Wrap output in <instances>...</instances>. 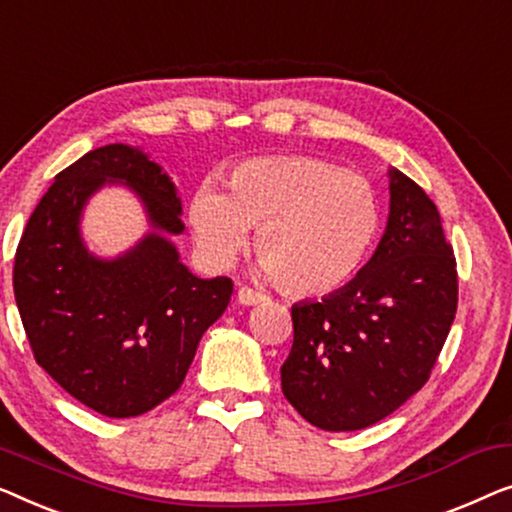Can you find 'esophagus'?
Segmentation results:
<instances>
[{
  "mask_svg": "<svg viewBox=\"0 0 512 512\" xmlns=\"http://www.w3.org/2000/svg\"><path fill=\"white\" fill-rule=\"evenodd\" d=\"M236 301H239L241 306H257L264 301V294L250 290V287H239V292H236Z\"/></svg>",
  "mask_w": 512,
  "mask_h": 512,
  "instance_id": "esophagus-1",
  "label": "esophagus"
}]
</instances>
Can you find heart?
Instances as JSON below:
<instances>
[{
    "label": "heart",
    "instance_id": "obj_1",
    "mask_svg": "<svg viewBox=\"0 0 512 512\" xmlns=\"http://www.w3.org/2000/svg\"><path fill=\"white\" fill-rule=\"evenodd\" d=\"M187 225L208 269L222 271L257 229V271L292 294H331L362 271L380 232V206L366 178L318 157L283 155L236 167L222 194L194 190Z\"/></svg>",
    "mask_w": 512,
    "mask_h": 512
}]
</instances>
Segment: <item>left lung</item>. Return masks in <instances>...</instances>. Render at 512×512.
<instances>
[{
    "instance_id": "obj_1",
    "label": "left lung",
    "mask_w": 512,
    "mask_h": 512,
    "mask_svg": "<svg viewBox=\"0 0 512 512\" xmlns=\"http://www.w3.org/2000/svg\"><path fill=\"white\" fill-rule=\"evenodd\" d=\"M376 253L343 290L292 306L285 399L325 431L392 415L429 380L457 313V264L434 201L399 169Z\"/></svg>"
}]
</instances>
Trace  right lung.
<instances>
[{
    "label": "right lung",
    "instance_id": "add662e5",
    "mask_svg": "<svg viewBox=\"0 0 512 512\" xmlns=\"http://www.w3.org/2000/svg\"><path fill=\"white\" fill-rule=\"evenodd\" d=\"M106 184L142 201L151 229L125 254H90L82 211ZM178 190L127 143L85 153L55 176L27 222L13 292L34 359L62 390L106 417L143 415L183 385L204 331L225 313L232 280L199 278L171 236L183 234Z\"/></svg>",
    "mask_w": 512,
    "mask_h": 512
}]
</instances>
